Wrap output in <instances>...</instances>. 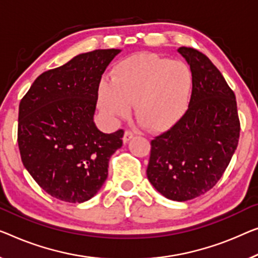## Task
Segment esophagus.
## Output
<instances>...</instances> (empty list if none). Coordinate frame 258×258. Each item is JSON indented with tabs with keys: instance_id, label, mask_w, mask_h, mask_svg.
Returning a JSON list of instances; mask_svg holds the SVG:
<instances>
[{
	"instance_id": "34e87169",
	"label": "esophagus",
	"mask_w": 258,
	"mask_h": 258,
	"mask_svg": "<svg viewBox=\"0 0 258 258\" xmlns=\"http://www.w3.org/2000/svg\"><path fill=\"white\" fill-rule=\"evenodd\" d=\"M133 137H134V133L132 132V131H126V132L124 133V138H122V141H124L126 144V142H128Z\"/></svg>"
}]
</instances>
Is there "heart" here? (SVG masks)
I'll use <instances>...</instances> for the list:
<instances>
[{
	"instance_id": "obj_1",
	"label": "heart",
	"mask_w": 258,
	"mask_h": 258,
	"mask_svg": "<svg viewBox=\"0 0 258 258\" xmlns=\"http://www.w3.org/2000/svg\"><path fill=\"white\" fill-rule=\"evenodd\" d=\"M194 74L189 64L153 53L125 57L112 69L111 80L98 86L102 112L113 120L126 118L136 103V114L149 130L161 132L174 126L189 107Z\"/></svg>"
}]
</instances>
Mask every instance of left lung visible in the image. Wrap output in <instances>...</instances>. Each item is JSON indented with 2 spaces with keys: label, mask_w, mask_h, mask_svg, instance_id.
I'll return each mask as SVG.
<instances>
[{
  "label": "left lung",
  "mask_w": 258,
  "mask_h": 258,
  "mask_svg": "<svg viewBox=\"0 0 258 258\" xmlns=\"http://www.w3.org/2000/svg\"><path fill=\"white\" fill-rule=\"evenodd\" d=\"M177 51L194 74L189 107L178 122L151 141L147 177L164 197L186 202L210 191L239 144L234 91L209 57L191 47Z\"/></svg>",
  "instance_id": "8db88e82"
}]
</instances>
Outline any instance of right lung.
Listing matches in <instances>:
<instances>
[{
    "label": "right lung",
    "mask_w": 258,
    "mask_h": 258,
    "mask_svg": "<svg viewBox=\"0 0 258 258\" xmlns=\"http://www.w3.org/2000/svg\"><path fill=\"white\" fill-rule=\"evenodd\" d=\"M120 49H96L44 72L19 103L22 162L41 189L59 201L83 203L107 177L124 131L105 134L94 113L102 75Z\"/></svg>",
    "instance_id": "right-lung-1"
}]
</instances>
